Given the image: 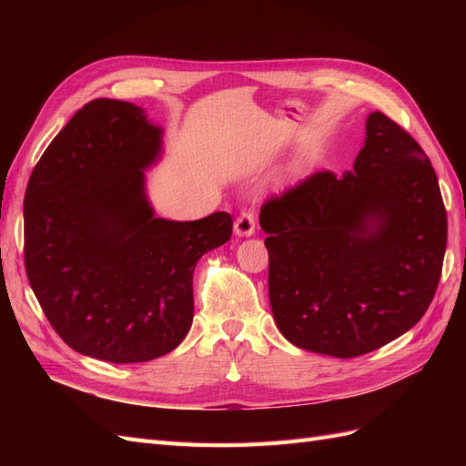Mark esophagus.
<instances>
[{"label":"esophagus","instance_id":"obj_1","mask_svg":"<svg viewBox=\"0 0 466 466\" xmlns=\"http://www.w3.org/2000/svg\"><path fill=\"white\" fill-rule=\"evenodd\" d=\"M255 214H252L250 209H245L241 216H238L235 219V235L238 237H250L252 233H255Z\"/></svg>","mask_w":466,"mask_h":466}]
</instances>
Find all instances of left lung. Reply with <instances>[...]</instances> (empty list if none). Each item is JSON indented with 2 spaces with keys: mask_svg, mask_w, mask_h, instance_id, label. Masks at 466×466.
I'll return each mask as SVG.
<instances>
[{
  "mask_svg": "<svg viewBox=\"0 0 466 466\" xmlns=\"http://www.w3.org/2000/svg\"><path fill=\"white\" fill-rule=\"evenodd\" d=\"M268 295L303 350L356 358L424 317L441 278L447 214L424 149L383 112L365 122L354 171H319L268 200Z\"/></svg>",
  "mask_w": 466,
  "mask_h": 466,
  "instance_id": "obj_1",
  "label": "left lung"
}]
</instances>
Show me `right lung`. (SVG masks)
<instances>
[{
	"mask_svg": "<svg viewBox=\"0 0 466 466\" xmlns=\"http://www.w3.org/2000/svg\"><path fill=\"white\" fill-rule=\"evenodd\" d=\"M163 128L144 108L95 98L42 153L25 192V268L62 340L110 363L175 350L194 317L192 274L228 243L233 218L153 216L144 171Z\"/></svg>",
	"mask_w": 466,
	"mask_h": 466,
	"instance_id": "add662e5",
	"label": "right lung"
}]
</instances>
